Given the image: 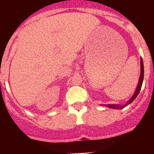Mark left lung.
<instances>
[{"instance_id":"1","label":"left lung","mask_w":154,"mask_h":154,"mask_svg":"<svg viewBox=\"0 0 154 154\" xmlns=\"http://www.w3.org/2000/svg\"><path fill=\"white\" fill-rule=\"evenodd\" d=\"M143 74H144L143 62L142 58H141V73H140V80H139V84H138V85H137V90H136L135 93H134V95L133 96V97H132L131 99H130V100L128 101V103L125 105V106H127V105L130 104V103H131L132 102H133V100L136 99V98H137V96H138L139 92H140V89H141V87H142L143 81ZM104 106L109 107V108H112V109H123V107H124L123 106H116V105H104Z\"/></svg>"}]
</instances>
